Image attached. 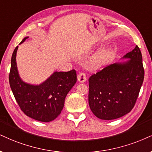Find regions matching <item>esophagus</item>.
Returning a JSON list of instances; mask_svg holds the SVG:
<instances>
[{
  "label": "esophagus",
  "mask_w": 152,
  "mask_h": 152,
  "mask_svg": "<svg viewBox=\"0 0 152 152\" xmlns=\"http://www.w3.org/2000/svg\"><path fill=\"white\" fill-rule=\"evenodd\" d=\"M87 80V77H86V75L84 72H80L77 75V80L79 82H85Z\"/></svg>",
  "instance_id": "obj_1"
}]
</instances>
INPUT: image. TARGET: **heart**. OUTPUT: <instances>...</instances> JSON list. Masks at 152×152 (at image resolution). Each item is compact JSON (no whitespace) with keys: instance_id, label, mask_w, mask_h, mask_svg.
Masks as SVG:
<instances>
[{"instance_id":"heart-1","label":"heart","mask_w":152,"mask_h":152,"mask_svg":"<svg viewBox=\"0 0 152 152\" xmlns=\"http://www.w3.org/2000/svg\"><path fill=\"white\" fill-rule=\"evenodd\" d=\"M115 55L113 48L108 47L97 51L87 60V67L89 70H99L108 65Z\"/></svg>"}]
</instances>
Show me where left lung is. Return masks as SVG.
I'll return each instance as SVG.
<instances>
[{"label":"left lung","mask_w":152,"mask_h":152,"mask_svg":"<svg viewBox=\"0 0 152 152\" xmlns=\"http://www.w3.org/2000/svg\"><path fill=\"white\" fill-rule=\"evenodd\" d=\"M94 74L89 79V105L99 119L113 120L131 111L144 81L145 70L140 48Z\"/></svg>","instance_id":"8db88e82"}]
</instances>
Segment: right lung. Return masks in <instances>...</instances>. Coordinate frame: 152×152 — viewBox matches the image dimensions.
I'll list each match as a JSON object with an SVG mask.
<instances>
[{
	"mask_svg": "<svg viewBox=\"0 0 152 152\" xmlns=\"http://www.w3.org/2000/svg\"><path fill=\"white\" fill-rule=\"evenodd\" d=\"M29 37H24L20 44ZM18 46L11 58L9 75L10 88L17 102L24 114L41 122H50L58 116L63 110L65 99L77 82L75 70L54 72L40 85L24 82L19 75L16 62Z\"/></svg>",
	"mask_w": 152,
	"mask_h": 152,
	"instance_id": "1",
	"label": "right lung"
}]
</instances>
